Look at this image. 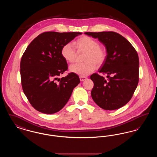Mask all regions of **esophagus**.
Masks as SVG:
<instances>
[{
	"label": "esophagus",
	"instance_id": "esophagus-1",
	"mask_svg": "<svg viewBox=\"0 0 157 157\" xmlns=\"http://www.w3.org/2000/svg\"><path fill=\"white\" fill-rule=\"evenodd\" d=\"M79 79H80V81H85V79H86L87 78L85 77V76H79Z\"/></svg>",
	"mask_w": 157,
	"mask_h": 157
}]
</instances>
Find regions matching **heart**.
Returning <instances> with one entry per match:
<instances>
[{
  "label": "heart",
  "instance_id": "b5f03b06",
  "mask_svg": "<svg viewBox=\"0 0 157 157\" xmlns=\"http://www.w3.org/2000/svg\"><path fill=\"white\" fill-rule=\"evenodd\" d=\"M75 48L78 51L86 52L83 61L81 64H75L70 67V71L81 76L90 75L94 72L97 66L101 65L106 56V51L103 46H99L96 39L88 36H83L74 42ZM71 43L62 46L60 53L62 58L69 63L75 62L76 51Z\"/></svg>",
  "mask_w": 157,
  "mask_h": 157
}]
</instances>
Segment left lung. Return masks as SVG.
<instances>
[{"mask_svg":"<svg viewBox=\"0 0 157 157\" xmlns=\"http://www.w3.org/2000/svg\"><path fill=\"white\" fill-rule=\"evenodd\" d=\"M104 45L106 56L99 73L107 75L108 80L95 73L91 96L105 110H115L131 100L139 81V58L133 46L124 36L114 32H85Z\"/></svg>","mask_w":157,"mask_h":157,"instance_id":"1","label":"left lung"}]
</instances>
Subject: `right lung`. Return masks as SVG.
Returning <instances> with one entry per match:
<instances>
[{"label": "right lung", "instance_id": "add662e5", "mask_svg": "<svg viewBox=\"0 0 157 157\" xmlns=\"http://www.w3.org/2000/svg\"><path fill=\"white\" fill-rule=\"evenodd\" d=\"M81 32H46L35 38L27 47L21 61L23 90L31 105L38 111L52 114L62 109L80 82L78 75L67 71V64L60 53L62 46Z\"/></svg>", "mask_w": 157, "mask_h": 157}]
</instances>
